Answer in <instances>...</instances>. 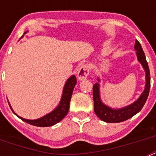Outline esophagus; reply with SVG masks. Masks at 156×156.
Returning a JSON list of instances; mask_svg holds the SVG:
<instances>
[{"label": "esophagus", "mask_w": 156, "mask_h": 156, "mask_svg": "<svg viewBox=\"0 0 156 156\" xmlns=\"http://www.w3.org/2000/svg\"><path fill=\"white\" fill-rule=\"evenodd\" d=\"M89 74V67L87 65H83L78 71V78L79 81L85 80Z\"/></svg>", "instance_id": "obj_1"}]
</instances>
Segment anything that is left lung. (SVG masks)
<instances>
[{"mask_svg":"<svg viewBox=\"0 0 156 156\" xmlns=\"http://www.w3.org/2000/svg\"><path fill=\"white\" fill-rule=\"evenodd\" d=\"M134 49L136 51V56H137L138 62L142 65L146 73V84L144 90L142 92L138 100H135L132 104L123 108H112L111 107L104 104L101 100L100 90V78H98V83L93 86L94 111L98 117L103 121H105L108 123H118V122L126 121L139 112L147 100L151 87L150 70H149L145 54L142 48L140 43L138 42V40L135 41Z\"/></svg>","mask_w":156,"mask_h":156,"instance_id":"8db88e82","label":"left lung"}]
</instances>
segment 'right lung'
Segmentation results:
<instances>
[{
    "label": "right lung",
    "mask_w": 156,
    "mask_h": 156,
    "mask_svg": "<svg viewBox=\"0 0 156 156\" xmlns=\"http://www.w3.org/2000/svg\"><path fill=\"white\" fill-rule=\"evenodd\" d=\"M26 33H27V31H25L24 35H25ZM24 35L21 38H23L24 36ZM76 83H77V79H76L75 76H70L67 79L66 83H65L61 100H60V103H59L58 105L52 112H50L49 113L46 114V115H44L42 117H40V118L35 119V120H28V119L21 117V116H19L14 112V111L12 108V107H11L10 104H9V101L8 103L9 104V107H10L11 110L13 111V113L15 114L18 117H19L21 120H23V121H25L27 123L32 125V126H39V127H48V126H52L54 125H56V123L60 122L67 115V113H68L69 108V102H70L72 93H73V88L75 87Z\"/></svg>",
    "instance_id": "add662e5"
}]
</instances>
